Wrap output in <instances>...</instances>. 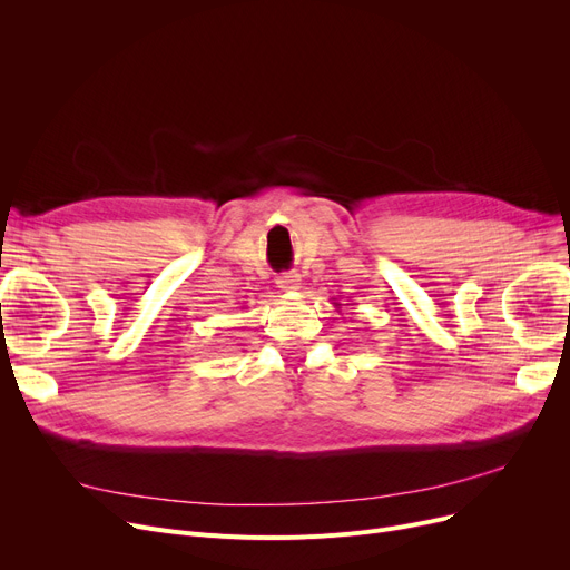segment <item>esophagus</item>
Here are the masks:
<instances>
[{"instance_id":"1","label":"esophagus","mask_w":570,"mask_h":570,"mask_svg":"<svg viewBox=\"0 0 570 570\" xmlns=\"http://www.w3.org/2000/svg\"><path fill=\"white\" fill-rule=\"evenodd\" d=\"M277 286L282 291H297V288H301V277H297L295 273H286V275L277 277Z\"/></svg>"}]
</instances>
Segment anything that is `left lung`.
<instances>
[{
    "instance_id": "8db88e82",
    "label": "left lung",
    "mask_w": 570,
    "mask_h": 570,
    "mask_svg": "<svg viewBox=\"0 0 570 570\" xmlns=\"http://www.w3.org/2000/svg\"><path fill=\"white\" fill-rule=\"evenodd\" d=\"M333 305H335V307H337V309H340V303H333Z\"/></svg>"
}]
</instances>
